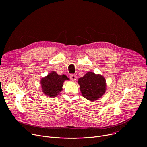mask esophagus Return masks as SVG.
Returning a JSON list of instances; mask_svg holds the SVG:
<instances>
[{
    "instance_id": "34e87169",
    "label": "esophagus",
    "mask_w": 147,
    "mask_h": 147,
    "mask_svg": "<svg viewBox=\"0 0 147 147\" xmlns=\"http://www.w3.org/2000/svg\"><path fill=\"white\" fill-rule=\"evenodd\" d=\"M70 79H71L72 81H74V80H76L77 77H76V76L75 74H71V75L70 76Z\"/></svg>"
}]
</instances>
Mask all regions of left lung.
<instances>
[{
	"label": "left lung",
	"instance_id": "8db88e82",
	"mask_svg": "<svg viewBox=\"0 0 147 147\" xmlns=\"http://www.w3.org/2000/svg\"><path fill=\"white\" fill-rule=\"evenodd\" d=\"M78 83L82 96L90 101H95L105 92L106 80L99 74L88 72L78 79Z\"/></svg>",
	"mask_w": 147,
	"mask_h": 147
}]
</instances>
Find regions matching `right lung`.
Listing matches in <instances>:
<instances>
[{"instance_id":"add662e5","label":"right lung","mask_w":147,"mask_h":147,"mask_svg":"<svg viewBox=\"0 0 147 147\" xmlns=\"http://www.w3.org/2000/svg\"><path fill=\"white\" fill-rule=\"evenodd\" d=\"M66 80H69L66 75H58L55 71H52L47 77L41 79L43 92L50 97L56 96L62 90L63 82Z\"/></svg>"}]
</instances>
